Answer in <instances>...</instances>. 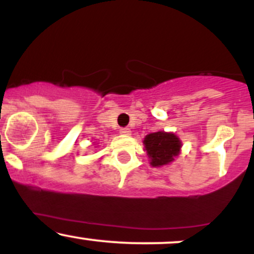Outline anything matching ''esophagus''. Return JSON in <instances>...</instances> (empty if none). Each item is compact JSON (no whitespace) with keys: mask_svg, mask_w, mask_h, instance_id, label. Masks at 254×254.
<instances>
[{"mask_svg":"<svg viewBox=\"0 0 254 254\" xmlns=\"http://www.w3.org/2000/svg\"><path fill=\"white\" fill-rule=\"evenodd\" d=\"M121 133H123V135H131V130L129 127H122Z\"/></svg>","mask_w":254,"mask_h":254,"instance_id":"1","label":"esophagus"}]
</instances>
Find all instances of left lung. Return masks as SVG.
Returning a JSON list of instances; mask_svg holds the SVG:
<instances>
[{"label":"left lung","instance_id":"left-lung-1","mask_svg":"<svg viewBox=\"0 0 254 254\" xmlns=\"http://www.w3.org/2000/svg\"><path fill=\"white\" fill-rule=\"evenodd\" d=\"M144 147L153 167L170 164L179 154L182 142L174 133L157 131L145 136Z\"/></svg>","mask_w":254,"mask_h":254}]
</instances>
